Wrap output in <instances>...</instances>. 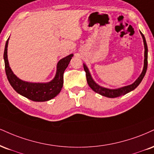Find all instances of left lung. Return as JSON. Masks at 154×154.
I'll use <instances>...</instances> for the list:
<instances>
[{"mask_svg":"<svg viewBox=\"0 0 154 154\" xmlns=\"http://www.w3.org/2000/svg\"><path fill=\"white\" fill-rule=\"evenodd\" d=\"M140 34L141 35L143 41V44H144V62H143V68L142 72L140 74L139 77H138V79L135 81L133 84L130 85H127V86L122 87L120 88H116V89H110L104 88V87H102L100 85L97 84L95 82L93 78H92L91 74H90V71H89L88 67L87 66L86 64H83V66H84V69L85 72H86V77H87V82L88 83V85L90 87V88L93 90L94 92H97V93L100 94V95L105 96V97H110V98H114L119 97V96L124 95L125 94L128 93L132 90H135L137 87L139 85V84L141 82L142 79H143L144 76L146 75V70H147V66H148V47L147 44H146V41L144 35L142 34L140 31Z\"/></svg>","mask_w":154,"mask_h":154,"instance_id":"8db88e82","label":"left lung"}]
</instances>
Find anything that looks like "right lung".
I'll return each instance as SVG.
<instances>
[{
    "mask_svg": "<svg viewBox=\"0 0 154 154\" xmlns=\"http://www.w3.org/2000/svg\"><path fill=\"white\" fill-rule=\"evenodd\" d=\"M6 41L3 54L5 62V69L9 83L18 94L35 102H45L55 97L62 90L63 87V75L64 70L69 64L73 54L68 55L59 61L57 64L56 75L53 79L48 82H31L19 79L13 72L9 65L8 59V44Z\"/></svg>",
    "mask_w": 154,
    "mask_h": 154,
    "instance_id": "right-lung-1",
    "label": "right lung"
}]
</instances>
